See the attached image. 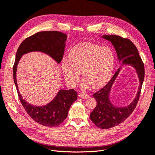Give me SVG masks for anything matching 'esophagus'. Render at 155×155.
<instances>
[{"mask_svg": "<svg viewBox=\"0 0 155 155\" xmlns=\"http://www.w3.org/2000/svg\"><path fill=\"white\" fill-rule=\"evenodd\" d=\"M79 96L81 98H83V99H88V98H89V97H90V96L85 93H79Z\"/></svg>", "mask_w": 155, "mask_h": 155, "instance_id": "34e87169", "label": "esophagus"}]
</instances>
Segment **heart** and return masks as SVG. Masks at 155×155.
Wrapping results in <instances>:
<instances>
[{"label": "heart", "mask_w": 155, "mask_h": 155, "mask_svg": "<svg viewBox=\"0 0 155 155\" xmlns=\"http://www.w3.org/2000/svg\"><path fill=\"white\" fill-rule=\"evenodd\" d=\"M115 64V55L108 47L88 42L74 46L70 50L68 58L64 57L61 67L67 81L76 86L80 80L82 71L83 86L97 89L109 81Z\"/></svg>", "instance_id": "heart-1"}]
</instances>
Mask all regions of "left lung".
Listing matches in <instances>:
<instances>
[{
    "instance_id": "obj_1",
    "label": "left lung",
    "mask_w": 155,
    "mask_h": 155,
    "mask_svg": "<svg viewBox=\"0 0 155 155\" xmlns=\"http://www.w3.org/2000/svg\"><path fill=\"white\" fill-rule=\"evenodd\" d=\"M101 37L111 42L116 50L119 61H122L121 65H130L134 68L140 82L137 95L129 105L121 107L114 105L110 100V92L112 86L120 72L121 68L120 67L109 82L92 95L97 102V105L91 113L90 118L98 127L105 129L122 123L132 114L137 106L141 92L145 70L143 63L137 47L129 39L115 35H104Z\"/></svg>"
}]
</instances>
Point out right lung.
Wrapping results in <instances>:
<instances>
[{"label": "right lung", "instance_id": "1", "mask_svg": "<svg viewBox=\"0 0 155 155\" xmlns=\"http://www.w3.org/2000/svg\"><path fill=\"white\" fill-rule=\"evenodd\" d=\"M67 35L58 31H40L28 37L18 47L13 65V80L21 104L31 118L37 123L47 127L60 125L66 119L73 103L78 99L74 89L59 91L57 95L47 105L35 106L23 99L19 92L16 79L17 65L22 56L33 51H40L48 55L58 64L63 59Z\"/></svg>", "mask_w": 155, "mask_h": 155}]
</instances>
